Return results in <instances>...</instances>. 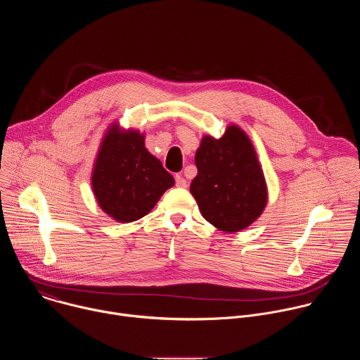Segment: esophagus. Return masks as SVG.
<instances>
[{"label":"esophagus","mask_w":360,"mask_h":360,"mask_svg":"<svg viewBox=\"0 0 360 360\" xmlns=\"http://www.w3.org/2000/svg\"><path fill=\"white\" fill-rule=\"evenodd\" d=\"M186 179L182 175H175V185L178 188H186Z\"/></svg>","instance_id":"obj_1"}]
</instances>
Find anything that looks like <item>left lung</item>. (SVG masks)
<instances>
[{"mask_svg": "<svg viewBox=\"0 0 360 360\" xmlns=\"http://www.w3.org/2000/svg\"><path fill=\"white\" fill-rule=\"evenodd\" d=\"M191 193L202 217L224 232H239L266 207L264 172L246 134L235 125L222 138L203 136Z\"/></svg>", "mask_w": 360, "mask_h": 360, "instance_id": "8db88e82", "label": "left lung"}]
</instances>
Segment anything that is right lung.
Returning a JSON list of instances; mask_svg holds the SVG:
<instances>
[{
    "label": "right lung",
    "mask_w": 360,
    "mask_h": 360,
    "mask_svg": "<svg viewBox=\"0 0 360 360\" xmlns=\"http://www.w3.org/2000/svg\"><path fill=\"white\" fill-rule=\"evenodd\" d=\"M172 175L148 152L138 131L112 127L101 143L92 189L102 211L120 222L145 217L174 185Z\"/></svg>",
    "instance_id": "add662e5"
}]
</instances>
